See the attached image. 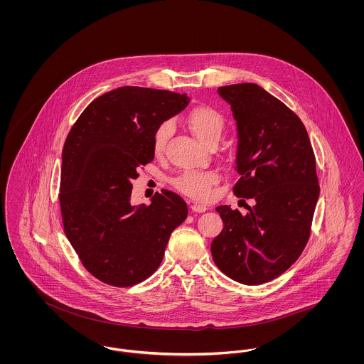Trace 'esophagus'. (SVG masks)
Instances as JSON below:
<instances>
[{
  "instance_id": "1",
  "label": "esophagus",
  "mask_w": 364,
  "mask_h": 364,
  "mask_svg": "<svg viewBox=\"0 0 364 364\" xmlns=\"http://www.w3.org/2000/svg\"><path fill=\"white\" fill-rule=\"evenodd\" d=\"M208 208L205 206V205H202V203H193L191 205V210L193 212H196V213H202V212H205Z\"/></svg>"
}]
</instances>
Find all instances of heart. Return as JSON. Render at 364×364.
I'll use <instances>...</instances> for the list:
<instances>
[{"mask_svg": "<svg viewBox=\"0 0 364 364\" xmlns=\"http://www.w3.org/2000/svg\"><path fill=\"white\" fill-rule=\"evenodd\" d=\"M187 124L193 134L205 146L219 142L223 137L225 119L223 114L210 107H196L187 116ZM173 133V123L162 122L154 132L152 149L156 155L164 154ZM219 181V176L212 170H187L173 181L174 187L198 200H206L212 196V187Z\"/></svg>", "mask_w": 364, "mask_h": 364, "instance_id": "1", "label": "heart"}]
</instances>
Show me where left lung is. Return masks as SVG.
<instances>
[{
    "label": "left lung",
    "instance_id": "left-lung-1",
    "mask_svg": "<svg viewBox=\"0 0 364 364\" xmlns=\"http://www.w3.org/2000/svg\"><path fill=\"white\" fill-rule=\"evenodd\" d=\"M237 124L232 193L253 198L247 215L216 208L224 227L210 245L225 276L247 285L274 280L301 256L320 187L316 159L301 119L260 85L219 87Z\"/></svg>",
    "mask_w": 364,
    "mask_h": 364
}]
</instances>
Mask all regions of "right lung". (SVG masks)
Wrapping results in <instances>:
<instances>
[{
  "label": "right lung",
  "instance_id": "add662e5",
  "mask_svg": "<svg viewBox=\"0 0 364 364\" xmlns=\"http://www.w3.org/2000/svg\"><path fill=\"white\" fill-rule=\"evenodd\" d=\"M190 102L186 94L124 85L95 98L69 132L60 166L65 234L98 280L130 287L161 264L171 231L187 219L181 196L162 190L132 205L137 168L154 159L162 122Z\"/></svg>",
  "mask_w": 364,
  "mask_h": 364
}]
</instances>
